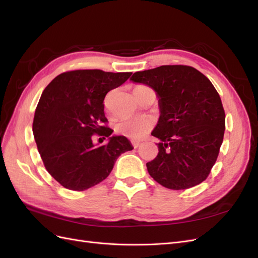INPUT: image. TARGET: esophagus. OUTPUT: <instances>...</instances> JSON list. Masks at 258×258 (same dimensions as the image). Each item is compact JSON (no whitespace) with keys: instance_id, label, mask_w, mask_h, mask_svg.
Listing matches in <instances>:
<instances>
[{"instance_id":"1","label":"esophagus","mask_w":258,"mask_h":258,"mask_svg":"<svg viewBox=\"0 0 258 258\" xmlns=\"http://www.w3.org/2000/svg\"><path fill=\"white\" fill-rule=\"evenodd\" d=\"M131 143H132V146H134L135 148L139 147V145H140V142H138V141H132Z\"/></svg>"}]
</instances>
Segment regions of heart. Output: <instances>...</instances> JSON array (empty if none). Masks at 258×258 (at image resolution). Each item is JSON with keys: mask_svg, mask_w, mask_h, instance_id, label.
Segmentation results:
<instances>
[{"mask_svg": "<svg viewBox=\"0 0 258 258\" xmlns=\"http://www.w3.org/2000/svg\"><path fill=\"white\" fill-rule=\"evenodd\" d=\"M142 87V86H138ZM153 127V121L145 117H130L123 118L116 124V131L119 135L132 140L142 139Z\"/></svg>", "mask_w": 258, "mask_h": 258, "instance_id": "1", "label": "heart"}]
</instances>
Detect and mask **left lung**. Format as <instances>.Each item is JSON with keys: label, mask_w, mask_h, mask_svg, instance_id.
<instances>
[{"label": "left lung", "mask_w": 258, "mask_h": 258, "mask_svg": "<svg viewBox=\"0 0 258 258\" xmlns=\"http://www.w3.org/2000/svg\"><path fill=\"white\" fill-rule=\"evenodd\" d=\"M130 81L152 87L160 116L152 136L158 155L146 163L150 175L170 189L202 183L217 159L225 131V111L212 83L188 66H161L136 72Z\"/></svg>", "instance_id": "obj_1"}]
</instances>
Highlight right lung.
Masks as SVG:
<instances>
[{"mask_svg":"<svg viewBox=\"0 0 258 258\" xmlns=\"http://www.w3.org/2000/svg\"><path fill=\"white\" fill-rule=\"evenodd\" d=\"M131 74L75 70L54 77L44 89L33 135L46 170L66 188L82 191L102 182L116 159L134 148L126 137H111L103 104L106 93ZM93 134L108 137V144L93 146Z\"/></svg>","mask_w":258,"mask_h":258,"instance_id":"add662e5","label":"right lung"}]
</instances>
